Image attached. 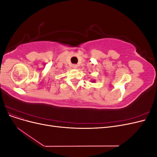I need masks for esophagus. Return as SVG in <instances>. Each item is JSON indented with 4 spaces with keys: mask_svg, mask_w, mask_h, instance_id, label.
Listing matches in <instances>:
<instances>
[{
    "mask_svg": "<svg viewBox=\"0 0 157 157\" xmlns=\"http://www.w3.org/2000/svg\"><path fill=\"white\" fill-rule=\"evenodd\" d=\"M73 67L74 69H77L78 65H77V64H73Z\"/></svg>",
    "mask_w": 157,
    "mask_h": 157,
    "instance_id": "obj_1",
    "label": "esophagus"
}]
</instances>
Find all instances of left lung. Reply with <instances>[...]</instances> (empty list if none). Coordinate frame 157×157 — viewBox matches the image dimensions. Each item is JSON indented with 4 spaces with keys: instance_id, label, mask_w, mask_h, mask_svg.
Here are the masks:
<instances>
[{
    "instance_id": "left-lung-1",
    "label": "left lung",
    "mask_w": 157,
    "mask_h": 157,
    "mask_svg": "<svg viewBox=\"0 0 157 157\" xmlns=\"http://www.w3.org/2000/svg\"><path fill=\"white\" fill-rule=\"evenodd\" d=\"M92 82H94V80H92Z\"/></svg>"
}]
</instances>
